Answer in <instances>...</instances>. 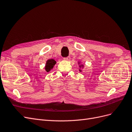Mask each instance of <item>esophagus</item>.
I'll return each instance as SVG.
<instances>
[{
  "label": "esophagus",
  "mask_w": 132,
  "mask_h": 132,
  "mask_svg": "<svg viewBox=\"0 0 132 132\" xmlns=\"http://www.w3.org/2000/svg\"><path fill=\"white\" fill-rule=\"evenodd\" d=\"M71 59V57L70 56H67L66 57H63V60L66 61H69Z\"/></svg>",
  "instance_id": "34e87169"
}]
</instances>
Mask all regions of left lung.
<instances>
[{"label": "left lung", "mask_w": 132, "mask_h": 132, "mask_svg": "<svg viewBox=\"0 0 132 132\" xmlns=\"http://www.w3.org/2000/svg\"><path fill=\"white\" fill-rule=\"evenodd\" d=\"M79 64H80V62H79ZM79 67L80 68H81V67H83V65H79ZM79 71H81V70H79Z\"/></svg>", "instance_id": "1"}]
</instances>
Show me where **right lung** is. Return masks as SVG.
<instances>
[{
	"instance_id": "right-lung-1",
	"label": "right lung",
	"mask_w": 132,
	"mask_h": 132,
	"mask_svg": "<svg viewBox=\"0 0 132 132\" xmlns=\"http://www.w3.org/2000/svg\"><path fill=\"white\" fill-rule=\"evenodd\" d=\"M56 61L54 60V59H50L48 60L46 64V67H45V70L46 71L48 72L49 71H50L51 69H52L54 66L55 65L56 63Z\"/></svg>"
}]
</instances>
